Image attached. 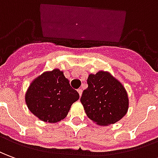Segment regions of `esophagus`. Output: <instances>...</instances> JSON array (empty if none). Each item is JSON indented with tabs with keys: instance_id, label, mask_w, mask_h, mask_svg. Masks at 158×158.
<instances>
[{
	"instance_id": "esophagus-1",
	"label": "esophagus",
	"mask_w": 158,
	"mask_h": 158,
	"mask_svg": "<svg viewBox=\"0 0 158 158\" xmlns=\"http://www.w3.org/2000/svg\"><path fill=\"white\" fill-rule=\"evenodd\" d=\"M77 92L79 93V95L81 96V94H82V89H77Z\"/></svg>"
}]
</instances>
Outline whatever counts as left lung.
Returning <instances> with one entry per match:
<instances>
[{
	"label": "left lung",
	"instance_id": "obj_1",
	"mask_svg": "<svg viewBox=\"0 0 158 158\" xmlns=\"http://www.w3.org/2000/svg\"><path fill=\"white\" fill-rule=\"evenodd\" d=\"M87 82L81 102L91 120L99 126H108L126 115L129 105L127 91L110 73L90 74Z\"/></svg>",
	"mask_w": 158,
	"mask_h": 158
}]
</instances>
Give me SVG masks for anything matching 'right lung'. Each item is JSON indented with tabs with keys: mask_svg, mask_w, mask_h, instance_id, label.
I'll use <instances>...</instances> for the list:
<instances>
[{
	"mask_svg": "<svg viewBox=\"0 0 158 158\" xmlns=\"http://www.w3.org/2000/svg\"><path fill=\"white\" fill-rule=\"evenodd\" d=\"M78 99L79 94L58 69L37 77L26 94L29 110L42 121L49 123L64 119Z\"/></svg>",
	"mask_w": 158,
	"mask_h": 158,
	"instance_id": "obj_1",
	"label": "right lung"
}]
</instances>
